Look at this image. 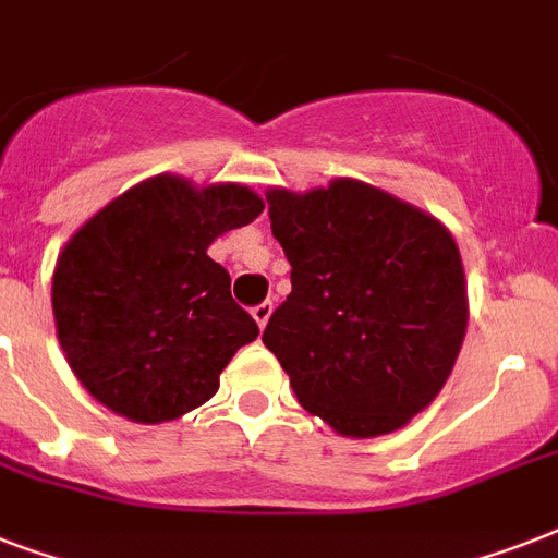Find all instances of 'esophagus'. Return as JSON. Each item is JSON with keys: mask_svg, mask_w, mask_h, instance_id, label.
<instances>
[{"mask_svg": "<svg viewBox=\"0 0 558 558\" xmlns=\"http://www.w3.org/2000/svg\"><path fill=\"white\" fill-rule=\"evenodd\" d=\"M271 310H275V304H271V301H263V304H257V306H254V310H252L254 322L260 324V327H266V322H269Z\"/></svg>", "mask_w": 558, "mask_h": 558, "instance_id": "1", "label": "esophagus"}]
</instances>
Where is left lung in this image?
<instances>
[{
    "label": "left lung",
    "mask_w": 558,
    "mask_h": 558,
    "mask_svg": "<svg viewBox=\"0 0 558 558\" xmlns=\"http://www.w3.org/2000/svg\"><path fill=\"white\" fill-rule=\"evenodd\" d=\"M266 199L292 292L263 344L336 432H397L440 393L463 344L458 245L434 217L353 179Z\"/></svg>",
    "instance_id": "left-lung-1"
}]
</instances>
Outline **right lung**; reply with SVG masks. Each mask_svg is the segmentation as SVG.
Returning a JSON list of instances; mask_svg holds the SVG:
<instances>
[{"instance_id":"obj_1","label":"right lung","mask_w":558,"mask_h":558,"mask_svg":"<svg viewBox=\"0 0 558 558\" xmlns=\"http://www.w3.org/2000/svg\"><path fill=\"white\" fill-rule=\"evenodd\" d=\"M260 210L248 187L156 177L65 243L51 287L57 339L92 397L135 423H165L217 393L222 367L260 330L208 245Z\"/></svg>"}]
</instances>
